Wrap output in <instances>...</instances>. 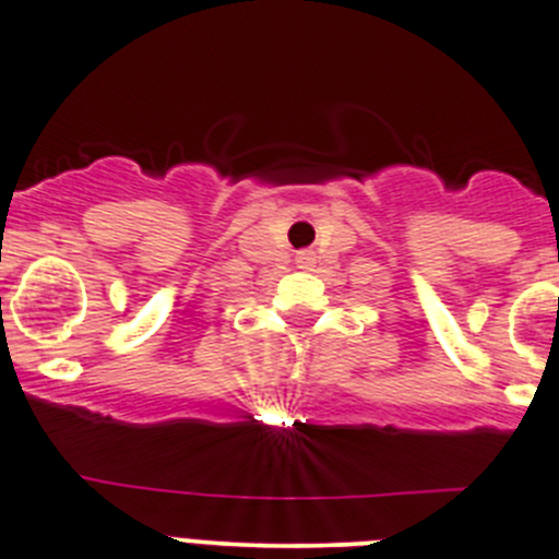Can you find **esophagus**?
<instances>
[{
  "label": "esophagus",
  "instance_id": "1",
  "mask_svg": "<svg viewBox=\"0 0 559 559\" xmlns=\"http://www.w3.org/2000/svg\"><path fill=\"white\" fill-rule=\"evenodd\" d=\"M311 264H314V255H311L309 250H300V253H297V267L309 270Z\"/></svg>",
  "mask_w": 559,
  "mask_h": 559
}]
</instances>
